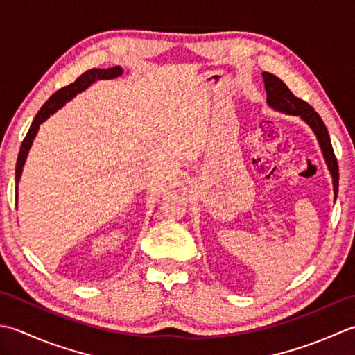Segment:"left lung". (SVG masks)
Instances as JSON below:
<instances>
[{"mask_svg": "<svg viewBox=\"0 0 355 355\" xmlns=\"http://www.w3.org/2000/svg\"><path fill=\"white\" fill-rule=\"evenodd\" d=\"M263 83L266 90V103L270 107L276 108L279 112L295 114L300 116L306 124L314 130L317 139L320 142V147L323 151V156L327 159L328 168L332 176V184H334V194L337 196L338 191V164L334 155V150L331 146L329 133L327 130V125L323 124L322 118L319 116L313 107H311L306 101H303L297 96L293 95V92L288 89L285 83L279 79L276 75H271L268 71H263Z\"/></svg>", "mask_w": 355, "mask_h": 355, "instance_id": "8db88e82", "label": "left lung"}]
</instances>
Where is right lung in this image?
I'll return each mask as SVG.
<instances>
[{"mask_svg": "<svg viewBox=\"0 0 355 355\" xmlns=\"http://www.w3.org/2000/svg\"><path fill=\"white\" fill-rule=\"evenodd\" d=\"M121 75H122V69L119 66L110 67V69H90V70L84 71V73L79 78H76L75 83L62 87V89L55 92L53 95L49 98L47 103L41 107V110L35 116L32 125H31V128H28V132L24 137L23 144H21L18 161H17V168H15V184L17 185L19 182L21 171H23L27 153H28V150H31L33 137L36 136V132H38L40 124H42V122H44L50 116V114L55 113L58 108H61L64 104L67 103V101L76 96V93H81L83 90H85L92 83L98 81V79H113V78L121 76ZM17 190H18V187H17ZM17 196H18V193H17Z\"/></svg>", "mask_w": 355, "mask_h": 355, "instance_id": "right-lung-1", "label": "right lung"}]
</instances>
